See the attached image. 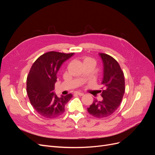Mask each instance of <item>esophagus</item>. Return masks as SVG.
I'll list each match as a JSON object with an SVG mask.
<instances>
[{
	"label": "esophagus",
	"mask_w": 155,
	"mask_h": 155,
	"mask_svg": "<svg viewBox=\"0 0 155 155\" xmlns=\"http://www.w3.org/2000/svg\"><path fill=\"white\" fill-rule=\"evenodd\" d=\"M75 94H76V95H78V96H83L84 94L83 93H82V92H75Z\"/></svg>",
	"instance_id": "obj_1"
}]
</instances>
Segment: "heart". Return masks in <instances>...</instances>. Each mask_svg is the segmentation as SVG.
Listing matches in <instances>:
<instances>
[{"instance_id":"heart-1","label":"heart","mask_w":155,"mask_h":155,"mask_svg":"<svg viewBox=\"0 0 155 155\" xmlns=\"http://www.w3.org/2000/svg\"><path fill=\"white\" fill-rule=\"evenodd\" d=\"M87 62H94V60L92 58H91L87 57V58H85V59H84L83 63H87Z\"/></svg>"}]
</instances>
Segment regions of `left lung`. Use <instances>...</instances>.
Wrapping results in <instances>:
<instances>
[{"instance_id": "obj_1", "label": "left lung", "mask_w": 155, "mask_h": 155, "mask_svg": "<svg viewBox=\"0 0 155 155\" xmlns=\"http://www.w3.org/2000/svg\"><path fill=\"white\" fill-rule=\"evenodd\" d=\"M99 54L104 63V78L101 82L104 90L100 91L103 100H95L87 110L92 116L101 118L112 114L119 107L125 87L124 74L117 61L106 54Z\"/></svg>"}]
</instances>
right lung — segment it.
Listing matches in <instances>:
<instances>
[{
	"label": "right lung",
	"mask_w": 155,
	"mask_h": 155,
	"mask_svg": "<svg viewBox=\"0 0 155 155\" xmlns=\"http://www.w3.org/2000/svg\"><path fill=\"white\" fill-rule=\"evenodd\" d=\"M74 54L49 51L32 64L26 79V91L31 105L42 116L54 118L61 115L72 98L71 94L59 97L54 90L59 69Z\"/></svg>",
	"instance_id": "right-lung-1"
}]
</instances>
